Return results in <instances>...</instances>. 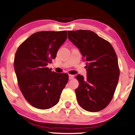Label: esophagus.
Returning a JSON list of instances; mask_svg holds the SVG:
<instances>
[{
	"label": "esophagus",
	"mask_w": 135,
	"mask_h": 135,
	"mask_svg": "<svg viewBox=\"0 0 135 135\" xmlns=\"http://www.w3.org/2000/svg\"><path fill=\"white\" fill-rule=\"evenodd\" d=\"M74 78V75H72V74H69V79H72Z\"/></svg>",
	"instance_id": "esophagus-1"
}]
</instances>
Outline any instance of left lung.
<instances>
[{
    "instance_id": "obj_1",
    "label": "left lung",
    "mask_w": 135,
    "mask_h": 135,
    "mask_svg": "<svg viewBox=\"0 0 135 135\" xmlns=\"http://www.w3.org/2000/svg\"><path fill=\"white\" fill-rule=\"evenodd\" d=\"M68 39L79 49L86 61L87 77L78 74L75 92L81 108L97 112L107 106L118 83V58L110 43L95 32L86 30L68 31Z\"/></svg>"
}]
</instances>
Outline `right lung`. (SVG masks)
<instances>
[{"label": "right lung", "instance_id": "right-lung-1", "mask_svg": "<svg viewBox=\"0 0 135 135\" xmlns=\"http://www.w3.org/2000/svg\"><path fill=\"white\" fill-rule=\"evenodd\" d=\"M67 39V31H41L31 35L17 50L14 69L20 89L34 108L46 109L59 100L69 76L47 66Z\"/></svg>", "mask_w": 135, "mask_h": 135}]
</instances>
